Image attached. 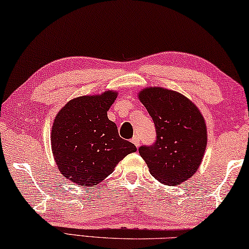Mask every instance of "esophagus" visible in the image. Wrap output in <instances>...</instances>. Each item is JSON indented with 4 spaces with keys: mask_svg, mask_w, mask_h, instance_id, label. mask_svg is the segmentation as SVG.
I'll use <instances>...</instances> for the list:
<instances>
[{
    "mask_svg": "<svg viewBox=\"0 0 249 249\" xmlns=\"http://www.w3.org/2000/svg\"><path fill=\"white\" fill-rule=\"evenodd\" d=\"M131 142H132V143H133L134 145H136L137 148H138V146L140 145V140H139V137H138V136H134V137L132 138V139H131Z\"/></svg>",
    "mask_w": 249,
    "mask_h": 249,
    "instance_id": "obj_1",
    "label": "esophagus"
}]
</instances>
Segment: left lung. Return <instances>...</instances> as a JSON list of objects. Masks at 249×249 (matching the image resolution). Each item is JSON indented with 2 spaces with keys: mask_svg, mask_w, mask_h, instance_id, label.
<instances>
[{
  "mask_svg": "<svg viewBox=\"0 0 249 249\" xmlns=\"http://www.w3.org/2000/svg\"><path fill=\"white\" fill-rule=\"evenodd\" d=\"M138 98L151 116L157 140L139 153L154 178L178 185L196 173L207 145L205 119L189 98L163 87H146Z\"/></svg>",
  "mask_w": 249,
  "mask_h": 249,
  "instance_id": "8db88e82",
  "label": "left lung"
}]
</instances>
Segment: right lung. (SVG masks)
Instances as JSON below:
<instances>
[{
  "label": "right lung",
  "instance_id": "right-lung-1",
  "mask_svg": "<svg viewBox=\"0 0 249 249\" xmlns=\"http://www.w3.org/2000/svg\"><path fill=\"white\" fill-rule=\"evenodd\" d=\"M118 92L107 90L69 100L52 125L51 145L57 168L80 186L99 184L136 145L119 137L107 111Z\"/></svg>",
  "mask_w": 249,
  "mask_h": 249
}]
</instances>
